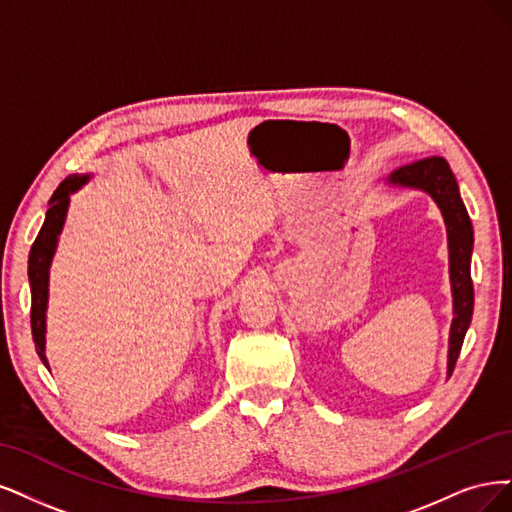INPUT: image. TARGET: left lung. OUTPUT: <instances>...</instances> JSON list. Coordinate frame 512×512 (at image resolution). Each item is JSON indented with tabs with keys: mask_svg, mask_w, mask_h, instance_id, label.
Returning a JSON list of instances; mask_svg holds the SVG:
<instances>
[{
	"mask_svg": "<svg viewBox=\"0 0 512 512\" xmlns=\"http://www.w3.org/2000/svg\"><path fill=\"white\" fill-rule=\"evenodd\" d=\"M387 185L427 193L440 208L444 225H447L449 278L453 293V321L449 334L447 361V376H451L474 310V287L470 276L474 232L468 210L464 202H461L457 180L449 168V163L442 157H427L391 172V176L387 178Z\"/></svg>",
	"mask_w": 512,
	"mask_h": 512,
	"instance_id": "8db88e82",
	"label": "left lung"
}]
</instances>
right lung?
I'll return each instance as SVG.
<instances>
[{
  "label": "right lung",
  "instance_id": "1",
  "mask_svg": "<svg viewBox=\"0 0 512 512\" xmlns=\"http://www.w3.org/2000/svg\"><path fill=\"white\" fill-rule=\"evenodd\" d=\"M91 174H72L63 180L48 202L46 219L40 234L29 251V287H31V334H34L36 351L42 364L48 368L46 359V308H48V278H51V263L57 251L59 236L63 232L65 217H68L70 195L85 187Z\"/></svg>",
  "mask_w": 512,
  "mask_h": 512
}]
</instances>
